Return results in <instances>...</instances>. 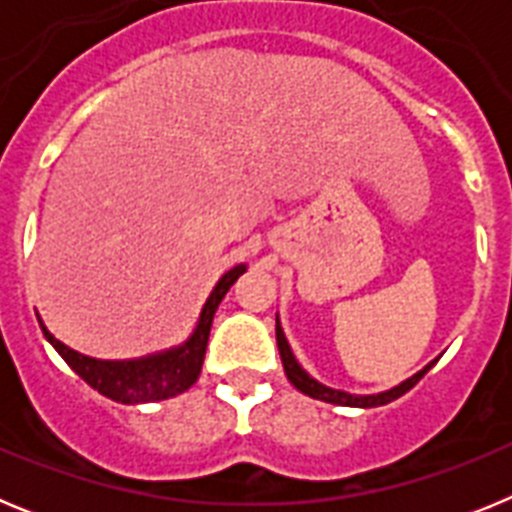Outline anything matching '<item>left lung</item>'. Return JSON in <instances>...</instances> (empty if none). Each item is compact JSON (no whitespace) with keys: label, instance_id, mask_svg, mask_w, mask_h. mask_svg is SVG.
Returning a JSON list of instances; mask_svg holds the SVG:
<instances>
[{"label":"left lung","instance_id":"left-lung-1","mask_svg":"<svg viewBox=\"0 0 512 512\" xmlns=\"http://www.w3.org/2000/svg\"><path fill=\"white\" fill-rule=\"evenodd\" d=\"M277 346H279V356H282L284 374H287V379L295 384L297 390L305 392V395H310L312 400L333 402V405H343V408H379V405H387V402L397 400V397H402L405 392L413 390L415 384L425 377V372H428V369L436 364V361H431V364L425 366V369H420L418 374H413V377L405 379V382L397 384V387H392V390L379 392V395H348V392L330 390V387L320 384L318 379H312L310 374H307L305 369L297 364L295 354H292V348H289L287 338H284V330H282V325H279V320H277Z\"/></svg>","mask_w":512,"mask_h":512}]
</instances>
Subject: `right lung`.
I'll use <instances>...</instances> for the list:
<instances>
[{
    "mask_svg": "<svg viewBox=\"0 0 512 512\" xmlns=\"http://www.w3.org/2000/svg\"><path fill=\"white\" fill-rule=\"evenodd\" d=\"M246 266L238 264L230 271H225L220 282L215 284L212 295L207 297L205 307H202L200 323L194 328L192 336L182 343V346L161 351V354L143 356V359L133 361H102L84 356L74 348L63 346L58 338L48 333V328L40 320L45 338L51 341L61 359L79 374L89 387L99 392V395L110 397V400L122 402V405H138V402H158L169 400V397L182 395L189 390L202 372V361H205L207 338H210L212 318H215L217 305L223 302L225 292L233 287V282L241 277Z\"/></svg>",
    "mask_w": 512,
    "mask_h": 512,
    "instance_id": "obj_1",
    "label": "right lung"
}]
</instances>
